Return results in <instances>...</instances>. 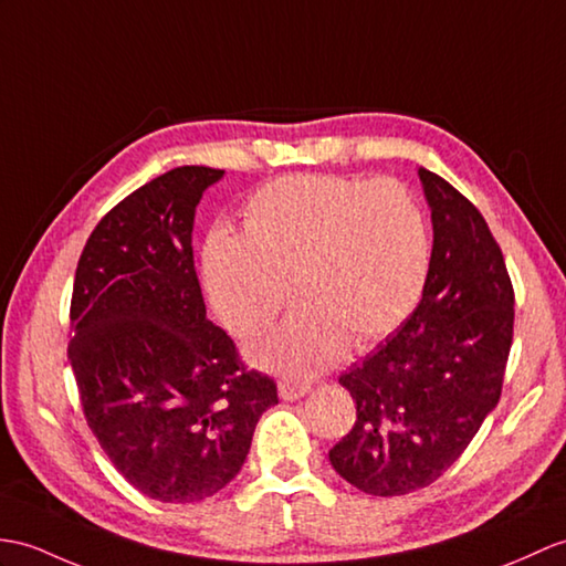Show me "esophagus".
<instances>
[{
  "instance_id": "esophagus-1",
  "label": "esophagus",
  "mask_w": 566,
  "mask_h": 566,
  "mask_svg": "<svg viewBox=\"0 0 566 566\" xmlns=\"http://www.w3.org/2000/svg\"><path fill=\"white\" fill-rule=\"evenodd\" d=\"M277 390H280V398H282V400L294 402V400H298V398H304L306 392L311 390V386H308V384H298V380H282Z\"/></svg>"
}]
</instances>
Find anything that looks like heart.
Wrapping results in <instances>:
<instances>
[{
  "instance_id": "1",
  "label": "heart",
  "mask_w": 566,
  "mask_h": 566,
  "mask_svg": "<svg viewBox=\"0 0 566 566\" xmlns=\"http://www.w3.org/2000/svg\"><path fill=\"white\" fill-rule=\"evenodd\" d=\"M429 227L400 182L284 176L251 195L243 233L209 231L202 280L221 323L255 337L292 296L298 304L251 349L262 369L315 376L398 327L429 274Z\"/></svg>"
}]
</instances>
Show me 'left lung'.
I'll return each instance as SVG.
<instances>
[{"mask_svg":"<svg viewBox=\"0 0 566 566\" xmlns=\"http://www.w3.org/2000/svg\"><path fill=\"white\" fill-rule=\"evenodd\" d=\"M433 245L422 301L339 376L357 422L333 446L339 478L374 496L439 480L494 410L514 339V286L478 207L419 168Z\"/></svg>","mask_w":566,"mask_h":566,"instance_id":"left-lung-1","label":"left lung"}]
</instances>
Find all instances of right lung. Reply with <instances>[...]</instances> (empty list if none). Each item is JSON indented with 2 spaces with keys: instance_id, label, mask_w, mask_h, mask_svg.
Returning a JSON list of instances; mask_svg holds the SVG:
<instances>
[{
  "instance_id": "right-lung-1",
  "label": "right lung",
  "mask_w": 566,
  "mask_h": 566,
  "mask_svg": "<svg viewBox=\"0 0 566 566\" xmlns=\"http://www.w3.org/2000/svg\"><path fill=\"white\" fill-rule=\"evenodd\" d=\"M223 170L180 166L105 214L78 258L70 364L86 422L142 494L192 504L239 475L274 380L207 318L195 209Z\"/></svg>"
}]
</instances>
